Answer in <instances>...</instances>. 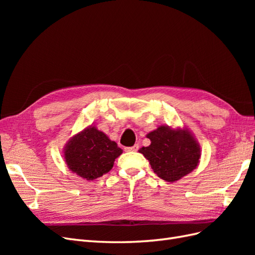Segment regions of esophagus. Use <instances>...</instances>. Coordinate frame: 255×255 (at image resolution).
Instances as JSON below:
<instances>
[{"label": "esophagus", "instance_id": "34e87169", "mask_svg": "<svg viewBox=\"0 0 255 255\" xmlns=\"http://www.w3.org/2000/svg\"><path fill=\"white\" fill-rule=\"evenodd\" d=\"M138 149H139V145H138V143L134 144L133 146H129V148H126L127 151H132V152H136Z\"/></svg>", "mask_w": 255, "mask_h": 255}]
</instances>
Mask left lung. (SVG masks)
<instances>
[{
    "label": "left lung",
    "instance_id": "left-lung-1",
    "mask_svg": "<svg viewBox=\"0 0 255 255\" xmlns=\"http://www.w3.org/2000/svg\"><path fill=\"white\" fill-rule=\"evenodd\" d=\"M151 140L139 153L150 161L154 173L167 182H176L197 168L201 157L198 140L187 128L160 126L146 134Z\"/></svg>",
    "mask_w": 255,
    "mask_h": 255
}]
</instances>
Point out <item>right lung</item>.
Segmentation results:
<instances>
[{
	"mask_svg": "<svg viewBox=\"0 0 255 255\" xmlns=\"http://www.w3.org/2000/svg\"><path fill=\"white\" fill-rule=\"evenodd\" d=\"M121 154L122 149L117 143L92 126L72 136L64 149L68 168L87 181L111 171L115 159Z\"/></svg>",
	"mask_w": 255,
	"mask_h": 255,
	"instance_id": "right-lung-1",
	"label": "right lung"
}]
</instances>
